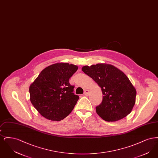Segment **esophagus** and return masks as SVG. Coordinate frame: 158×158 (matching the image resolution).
Masks as SVG:
<instances>
[{
  "instance_id": "obj_1",
  "label": "esophagus",
  "mask_w": 158,
  "mask_h": 158,
  "mask_svg": "<svg viewBox=\"0 0 158 158\" xmlns=\"http://www.w3.org/2000/svg\"><path fill=\"white\" fill-rule=\"evenodd\" d=\"M89 90H88V89H86L84 91V95L86 96H88L89 95Z\"/></svg>"
}]
</instances>
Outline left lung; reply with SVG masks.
Listing matches in <instances>:
<instances>
[{
    "label": "left lung",
    "instance_id": "1",
    "mask_svg": "<svg viewBox=\"0 0 158 158\" xmlns=\"http://www.w3.org/2000/svg\"><path fill=\"white\" fill-rule=\"evenodd\" d=\"M82 70L101 88L102 101L96 106L100 117L106 121H116L131 113L135 104L136 90L123 72L106 64L85 66Z\"/></svg>",
    "mask_w": 158,
    "mask_h": 158
}]
</instances>
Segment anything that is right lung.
<instances>
[{
    "label": "right lung",
    "mask_w": 158,
    "mask_h": 158,
    "mask_svg": "<svg viewBox=\"0 0 158 158\" xmlns=\"http://www.w3.org/2000/svg\"><path fill=\"white\" fill-rule=\"evenodd\" d=\"M77 69L69 63L54 64L43 70L31 85V102L45 118L61 120L73 110L79 97L73 92L75 86L69 80Z\"/></svg>",
    "instance_id": "1"
}]
</instances>
